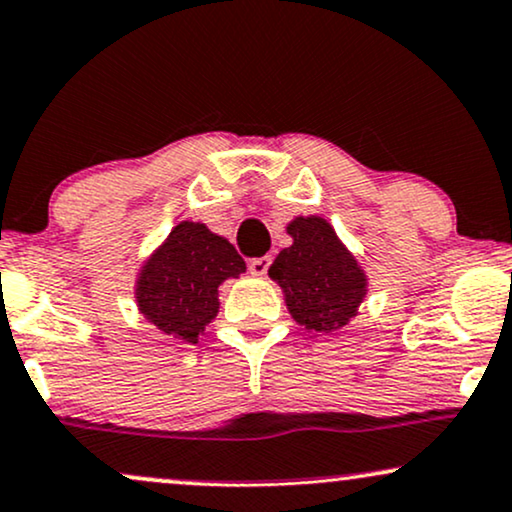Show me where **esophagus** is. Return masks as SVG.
<instances>
[{
	"mask_svg": "<svg viewBox=\"0 0 512 512\" xmlns=\"http://www.w3.org/2000/svg\"><path fill=\"white\" fill-rule=\"evenodd\" d=\"M269 267H272V255L255 257V260H250V264H248L250 274H255V276H264L269 272Z\"/></svg>",
	"mask_w": 512,
	"mask_h": 512,
	"instance_id": "1",
	"label": "esophagus"
}]
</instances>
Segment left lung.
Masks as SVG:
<instances>
[{"mask_svg":"<svg viewBox=\"0 0 512 512\" xmlns=\"http://www.w3.org/2000/svg\"><path fill=\"white\" fill-rule=\"evenodd\" d=\"M288 233L293 245L276 255L269 276L283 288L295 322L331 334L357 315L367 276L326 219L295 217Z\"/></svg>","mask_w":512,"mask_h":512,"instance_id":"1","label":"left lung"}]
</instances>
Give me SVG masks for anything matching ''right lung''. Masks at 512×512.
Returning <instances> with one entry per match:
<instances>
[{"instance_id": "add662e5", "label": "right lung", "mask_w": 512, "mask_h": 512, "mask_svg": "<svg viewBox=\"0 0 512 512\" xmlns=\"http://www.w3.org/2000/svg\"><path fill=\"white\" fill-rule=\"evenodd\" d=\"M245 272L243 257L205 224L181 221L140 269L135 300L166 336L197 343L219 312V286Z\"/></svg>"}]
</instances>
